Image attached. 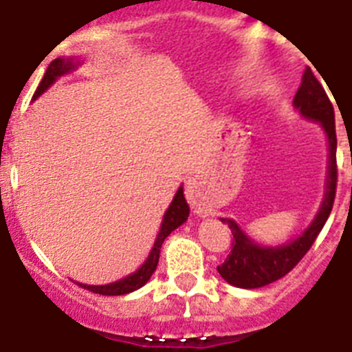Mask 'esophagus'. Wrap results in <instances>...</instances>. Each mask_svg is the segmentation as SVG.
Masks as SVG:
<instances>
[{"label": "esophagus", "mask_w": 352, "mask_h": 352, "mask_svg": "<svg viewBox=\"0 0 352 352\" xmlns=\"http://www.w3.org/2000/svg\"><path fill=\"white\" fill-rule=\"evenodd\" d=\"M185 197L190 204V208L194 210V213L197 214H206V206H204V192L203 185L197 178H192L186 182L185 186Z\"/></svg>", "instance_id": "34e87169"}]
</instances>
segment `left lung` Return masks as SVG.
<instances>
[{
  "instance_id": "obj_1",
  "label": "left lung",
  "mask_w": 352,
  "mask_h": 352,
  "mask_svg": "<svg viewBox=\"0 0 352 352\" xmlns=\"http://www.w3.org/2000/svg\"><path fill=\"white\" fill-rule=\"evenodd\" d=\"M294 107L309 120L319 121L326 132L329 146L328 166V190L322 201V206L310 223V227L300 238L289 241L282 247L270 248L259 247L238 227V223L229 219H222L229 226L232 234V248L229 256L220 264L219 273L223 280L241 289H257L278 280L287 275L310 250L319 232L322 231L333 208L335 194H337V132H335V111L329 102L324 88L316 79L310 68L303 74L301 86L294 95Z\"/></svg>"
}]
</instances>
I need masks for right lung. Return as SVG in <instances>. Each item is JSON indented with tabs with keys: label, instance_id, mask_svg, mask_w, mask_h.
<instances>
[{
	"label": "right lung",
	"instance_id": "right-lung-1",
	"mask_svg": "<svg viewBox=\"0 0 352 352\" xmlns=\"http://www.w3.org/2000/svg\"><path fill=\"white\" fill-rule=\"evenodd\" d=\"M76 67L77 63H74V60H63V58H58V60L51 61V65H49L47 70H45V76H43L42 82H40V86L36 88L33 98L42 95V93L45 91V89H47L49 86L58 79V77L67 74V72L74 70ZM188 213H190V210H188V204H186L185 195H183V188L179 186V190L176 192V195H174L169 210H167L166 214H164L160 232H158L157 239H155L153 248H151V252H149L146 263L142 264L138 272L132 273V275L126 276V278H123V280L113 282V284H107V285H86V284H77V285L88 289V291L95 292V294H102V296H121V294H129V292L142 287V285L149 280V276L153 275L155 270H157L158 257H160V247L162 243H164V239H166L167 236L176 229V227H179L186 219H188Z\"/></svg>",
	"mask_w": 352,
	"mask_h": 352
}]
</instances>
